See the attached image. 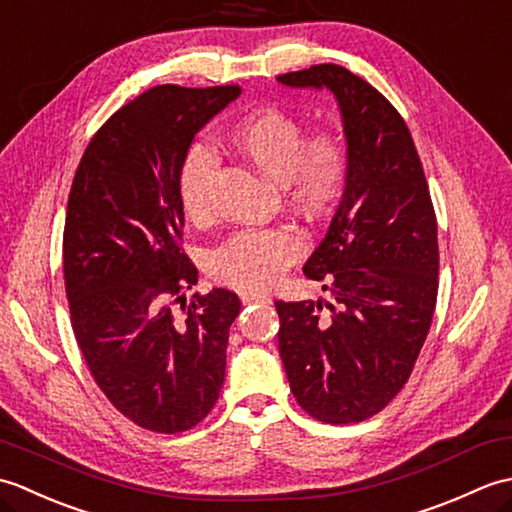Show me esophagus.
<instances>
[{
	"mask_svg": "<svg viewBox=\"0 0 512 512\" xmlns=\"http://www.w3.org/2000/svg\"><path fill=\"white\" fill-rule=\"evenodd\" d=\"M266 301H270L266 295H253V292H244L242 295L244 306H250V303H266Z\"/></svg>",
	"mask_w": 512,
	"mask_h": 512,
	"instance_id": "obj_1",
	"label": "esophagus"
}]
</instances>
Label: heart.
<instances>
[{"instance_id": "b5f03b06", "label": "heart", "mask_w": 512, "mask_h": 512, "mask_svg": "<svg viewBox=\"0 0 512 512\" xmlns=\"http://www.w3.org/2000/svg\"><path fill=\"white\" fill-rule=\"evenodd\" d=\"M303 127L279 110H257L228 134L231 145L266 178L281 182L286 198L306 213H321L339 198L347 178V151L332 134L303 138ZM217 169L204 143L189 147L178 173V198L187 220L202 224L211 215ZM301 255L299 237L288 228H248L211 253V275L224 286L264 292Z\"/></svg>"}]
</instances>
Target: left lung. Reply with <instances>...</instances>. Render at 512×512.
Returning a JSON list of instances; mask_svg holds the SVG:
<instances>
[{
	"label": "left lung",
	"mask_w": 512,
	"mask_h": 512,
	"mask_svg": "<svg viewBox=\"0 0 512 512\" xmlns=\"http://www.w3.org/2000/svg\"><path fill=\"white\" fill-rule=\"evenodd\" d=\"M277 81L330 92L347 151L341 202L303 266L332 301H275L279 354L310 416L361 422L405 387L429 334L438 297L436 213L409 127L376 88L334 63Z\"/></svg>",
	"instance_id": "obj_1"
}]
</instances>
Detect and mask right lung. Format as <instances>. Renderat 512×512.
<instances>
[{
	"label": "right lung",
	"mask_w": 512,
	"mask_h": 512,
	"mask_svg": "<svg viewBox=\"0 0 512 512\" xmlns=\"http://www.w3.org/2000/svg\"><path fill=\"white\" fill-rule=\"evenodd\" d=\"M239 94L156 85L96 132L72 182L63 275L76 343L112 405L149 431L195 427L224 383L237 295H193L180 317L171 299L198 284L180 250L182 158Z\"/></svg>",
	"instance_id": "right-lung-1"
}]
</instances>
